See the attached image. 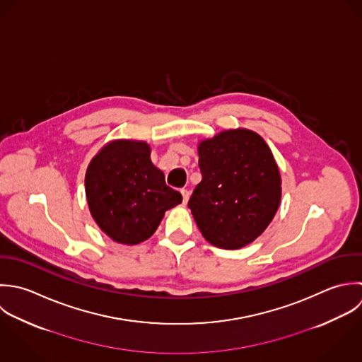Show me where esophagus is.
Segmentation results:
<instances>
[{"instance_id":"34e87169","label":"esophagus","mask_w":362,"mask_h":362,"mask_svg":"<svg viewBox=\"0 0 362 362\" xmlns=\"http://www.w3.org/2000/svg\"><path fill=\"white\" fill-rule=\"evenodd\" d=\"M181 194H182V202L187 204L188 199H189V191L188 189H181Z\"/></svg>"}]
</instances>
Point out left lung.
Listing matches in <instances>:
<instances>
[{
	"label": "left lung",
	"mask_w": 362,
	"mask_h": 362,
	"mask_svg": "<svg viewBox=\"0 0 362 362\" xmlns=\"http://www.w3.org/2000/svg\"><path fill=\"white\" fill-rule=\"evenodd\" d=\"M201 182L188 208L211 244L235 250L255 240L271 223L281 201V175L257 133L225 130L198 147Z\"/></svg>",
	"instance_id": "left-lung-1"
}]
</instances>
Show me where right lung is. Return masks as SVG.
<instances>
[{"label":"right lung","mask_w":362,"mask_h":362,"mask_svg":"<svg viewBox=\"0 0 362 362\" xmlns=\"http://www.w3.org/2000/svg\"><path fill=\"white\" fill-rule=\"evenodd\" d=\"M90 212L112 240L137 244L158 228L165 211L182 202L153 165L144 141L115 140L90 163L86 174Z\"/></svg>","instance_id":"add662e5"}]
</instances>
